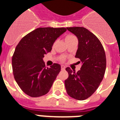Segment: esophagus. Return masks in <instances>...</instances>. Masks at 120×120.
Listing matches in <instances>:
<instances>
[{
  "mask_svg": "<svg viewBox=\"0 0 120 120\" xmlns=\"http://www.w3.org/2000/svg\"><path fill=\"white\" fill-rule=\"evenodd\" d=\"M61 69H62V70H64V69H65L64 66H61Z\"/></svg>",
  "mask_w": 120,
  "mask_h": 120,
  "instance_id": "1",
  "label": "esophagus"
}]
</instances>
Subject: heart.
<instances>
[{"mask_svg":"<svg viewBox=\"0 0 120 120\" xmlns=\"http://www.w3.org/2000/svg\"><path fill=\"white\" fill-rule=\"evenodd\" d=\"M76 39V38L74 35H73V34H67L66 36V37H65V41H66L67 44L69 43V42H71V41H73V40ZM60 60H61V61H62V62L64 61L65 57H62L61 59H60Z\"/></svg>","mask_w":120,"mask_h":120,"instance_id":"1","label":"heart"}]
</instances>
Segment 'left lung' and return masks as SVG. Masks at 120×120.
I'll return each instance as SVG.
<instances>
[{
  "label": "left lung",
  "mask_w": 120,
  "mask_h": 120,
  "mask_svg": "<svg viewBox=\"0 0 120 120\" xmlns=\"http://www.w3.org/2000/svg\"><path fill=\"white\" fill-rule=\"evenodd\" d=\"M78 39L75 57L82 63L77 73L66 68L69 76L64 81L67 93L71 98L84 100L97 90L103 80L106 66L105 52L96 36L82 27H67Z\"/></svg>",
  "instance_id": "obj_1"
}]
</instances>
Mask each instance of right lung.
<instances>
[{"label": "right lung", "mask_w": 120, "mask_h": 120, "mask_svg": "<svg viewBox=\"0 0 120 120\" xmlns=\"http://www.w3.org/2000/svg\"><path fill=\"white\" fill-rule=\"evenodd\" d=\"M66 28L40 27L22 38L12 56V65L15 80L22 91L31 97H39L49 91L61 71L54 63L45 68L43 58L51 52L54 42Z\"/></svg>", "instance_id": "right-lung-1"}]
</instances>
